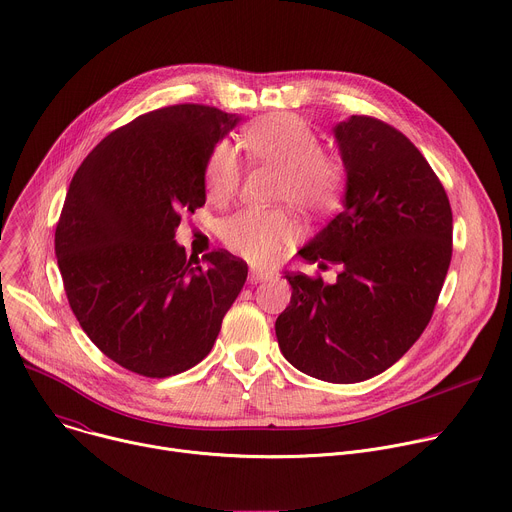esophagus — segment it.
Segmentation results:
<instances>
[{"mask_svg": "<svg viewBox=\"0 0 512 512\" xmlns=\"http://www.w3.org/2000/svg\"><path fill=\"white\" fill-rule=\"evenodd\" d=\"M273 273L271 271H267V269H261V267H251L249 269V279L251 281H265V279H269Z\"/></svg>", "mask_w": 512, "mask_h": 512, "instance_id": "obj_1", "label": "esophagus"}]
</instances>
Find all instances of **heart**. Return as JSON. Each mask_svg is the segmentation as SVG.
<instances>
[{
	"label": "heart",
	"mask_w": 512,
	"mask_h": 512,
	"mask_svg": "<svg viewBox=\"0 0 512 512\" xmlns=\"http://www.w3.org/2000/svg\"><path fill=\"white\" fill-rule=\"evenodd\" d=\"M241 148L255 164L279 170L277 200L296 208L322 214L338 206L348 170L344 160L322 150L316 131L294 113H269L251 121L241 133ZM241 162L227 141L216 143L204 162V188L208 200L229 202L241 186ZM300 229L281 208H243L221 225L227 249L253 265L277 263L285 249L294 245Z\"/></svg>",
	"instance_id": "b5f03b06"
}]
</instances>
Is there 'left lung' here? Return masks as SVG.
I'll use <instances>...</instances> for the list:
<instances>
[{
  "mask_svg": "<svg viewBox=\"0 0 512 512\" xmlns=\"http://www.w3.org/2000/svg\"><path fill=\"white\" fill-rule=\"evenodd\" d=\"M334 135L348 170L344 208L300 255L342 269L332 285L285 271L291 300L275 334L298 371L358 383L387 371L429 324L452 261V206L393 125L352 115Z\"/></svg>",
  "mask_w": 512,
  "mask_h": 512,
  "instance_id": "8db88e82",
  "label": "left lung"
}]
</instances>
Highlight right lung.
Masks as SVG:
<instances>
[{"label":"right lung","instance_id":"1","mask_svg":"<svg viewBox=\"0 0 512 512\" xmlns=\"http://www.w3.org/2000/svg\"><path fill=\"white\" fill-rule=\"evenodd\" d=\"M237 117L182 103L111 131L72 176L54 251L72 314L119 367L166 379L198 364L247 279L229 251L174 241L204 206V162Z\"/></svg>","mask_w":512,"mask_h":512}]
</instances>
